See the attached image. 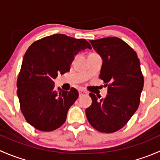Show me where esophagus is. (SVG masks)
I'll use <instances>...</instances> for the list:
<instances>
[{"instance_id":"34e87169","label":"esophagus","mask_w":160,"mask_h":160,"mask_svg":"<svg viewBox=\"0 0 160 160\" xmlns=\"http://www.w3.org/2000/svg\"><path fill=\"white\" fill-rule=\"evenodd\" d=\"M78 91H79V95H80V96H82V95L87 94V93H88V92L83 89H80Z\"/></svg>"}]
</instances>
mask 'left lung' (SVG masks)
<instances>
[{"label": "left lung", "mask_w": 160, "mask_h": 160, "mask_svg": "<svg viewBox=\"0 0 160 160\" xmlns=\"http://www.w3.org/2000/svg\"><path fill=\"white\" fill-rule=\"evenodd\" d=\"M102 59L100 78L108 86L105 98L90 93L92 104L86 109L90 125L98 131L112 133L123 128L138 109L144 78L136 52L117 37L90 40Z\"/></svg>", "instance_id": "obj_1"}]
</instances>
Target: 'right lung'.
<instances>
[{
    "mask_svg": "<svg viewBox=\"0 0 160 160\" xmlns=\"http://www.w3.org/2000/svg\"><path fill=\"white\" fill-rule=\"evenodd\" d=\"M91 49L84 38L55 34L35 41L24 56L17 80L21 110L36 129L50 132L65 122L68 110L78 98V91L55 89L58 74L70 70L80 52Z\"/></svg>",
    "mask_w": 160,
    "mask_h": 160,
    "instance_id": "1",
    "label": "right lung"
}]
</instances>
